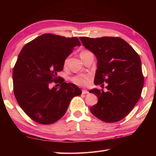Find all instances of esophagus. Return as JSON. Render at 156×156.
<instances>
[{"label":"esophagus","mask_w":156,"mask_h":156,"mask_svg":"<svg viewBox=\"0 0 156 156\" xmlns=\"http://www.w3.org/2000/svg\"><path fill=\"white\" fill-rule=\"evenodd\" d=\"M88 91L87 90H82V94H88Z\"/></svg>","instance_id":"esophagus-1"}]
</instances>
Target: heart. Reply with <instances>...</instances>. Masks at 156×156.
<instances>
[{"mask_svg": "<svg viewBox=\"0 0 156 156\" xmlns=\"http://www.w3.org/2000/svg\"><path fill=\"white\" fill-rule=\"evenodd\" d=\"M86 51H82L81 53L86 52ZM66 64H67V59H66L64 62V66H66ZM90 76H88V75H79V76H74V78H72V80L73 82H74V83L78 84V85L86 86L88 84L89 81H90Z\"/></svg>", "mask_w": 156, "mask_h": 156, "instance_id": "heart-1", "label": "heart"}]
</instances>
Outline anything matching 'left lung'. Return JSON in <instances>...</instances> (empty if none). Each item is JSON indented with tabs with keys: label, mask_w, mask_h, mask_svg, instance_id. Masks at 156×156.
Segmentation results:
<instances>
[{
	"label": "left lung",
	"mask_w": 156,
	"mask_h": 156,
	"mask_svg": "<svg viewBox=\"0 0 156 156\" xmlns=\"http://www.w3.org/2000/svg\"><path fill=\"white\" fill-rule=\"evenodd\" d=\"M82 44L97 58L94 84L107 83V91L94 88L98 97L92 114L100 120L114 122L125 117L140 100L144 87L141 59L124 39L117 37H80Z\"/></svg>",
	"instance_id": "left-lung-1"
}]
</instances>
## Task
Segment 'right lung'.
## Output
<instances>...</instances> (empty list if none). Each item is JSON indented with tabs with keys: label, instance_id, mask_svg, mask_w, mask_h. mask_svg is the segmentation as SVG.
<instances>
[{
	"label": "right lung",
	"instance_id": "1",
	"mask_svg": "<svg viewBox=\"0 0 156 156\" xmlns=\"http://www.w3.org/2000/svg\"><path fill=\"white\" fill-rule=\"evenodd\" d=\"M79 39L45 34L27 43L21 49L12 72L13 91L23 111L32 120L42 125L58 121L66 113L72 98L82 94L77 86L61 79L57 73L63 70L66 58Z\"/></svg>",
	"mask_w": 156,
	"mask_h": 156
}]
</instances>
